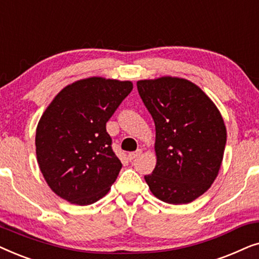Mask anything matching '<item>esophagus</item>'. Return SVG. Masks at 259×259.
I'll return each mask as SVG.
<instances>
[{
	"label": "esophagus",
	"instance_id": "obj_1",
	"mask_svg": "<svg viewBox=\"0 0 259 259\" xmlns=\"http://www.w3.org/2000/svg\"><path fill=\"white\" fill-rule=\"evenodd\" d=\"M141 150H137L136 152H131V153L127 154V158L130 159V160H133V159H136L137 157H139V155L141 154Z\"/></svg>",
	"mask_w": 259,
	"mask_h": 259
}]
</instances>
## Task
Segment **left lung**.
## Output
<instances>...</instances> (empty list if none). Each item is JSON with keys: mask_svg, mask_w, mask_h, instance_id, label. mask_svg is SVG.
<instances>
[{"mask_svg": "<svg viewBox=\"0 0 259 259\" xmlns=\"http://www.w3.org/2000/svg\"><path fill=\"white\" fill-rule=\"evenodd\" d=\"M138 92L155 125L157 164L145 176L154 197L189 204L210 189L221 169L226 127L217 106L190 80H139Z\"/></svg>", "mask_w": 259, "mask_h": 259, "instance_id": "1", "label": "left lung"}]
</instances>
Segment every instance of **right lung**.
Wrapping results in <instances>:
<instances>
[{"label": "right lung", "instance_id": "obj_1", "mask_svg": "<svg viewBox=\"0 0 259 259\" xmlns=\"http://www.w3.org/2000/svg\"><path fill=\"white\" fill-rule=\"evenodd\" d=\"M132 90L130 80L91 76L67 84L48 105L35 146L40 171L56 196L84 206L108 193L122 164L106 122Z\"/></svg>", "mask_w": 259, "mask_h": 259}]
</instances>
